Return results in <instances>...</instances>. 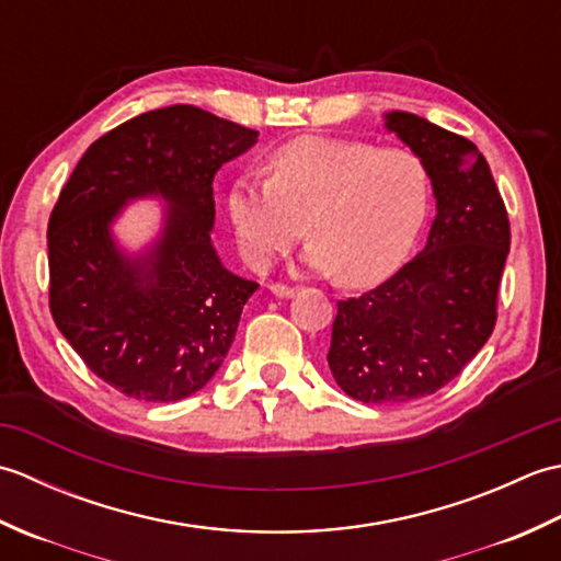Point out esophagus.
Wrapping results in <instances>:
<instances>
[{"label":"esophagus","instance_id":"34e87169","mask_svg":"<svg viewBox=\"0 0 561 561\" xmlns=\"http://www.w3.org/2000/svg\"><path fill=\"white\" fill-rule=\"evenodd\" d=\"M270 291L274 296H279V299H289V296H294V287H289V284H279V282L270 284Z\"/></svg>","mask_w":561,"mask_h":561}]
</instances>
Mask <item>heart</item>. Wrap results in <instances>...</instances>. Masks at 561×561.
<instances>
[{
	"label": "heart",
	"mask_w": 561,
	"mask_h": 561,
	"mask_svg": "<svg viewBox=\"0 0 561 561\" xmlns=\"http://www.w3.org/2000/svg\"><path fill=\"white\" fill-rule=\"evenodd\" d=\"M226 207L250 267H267L306 224V265L362 287L410 253L428 207V173L402 147L296 137L270 153L267 181L238 175Z\"/></svg>",
	"instance_id": "obj_1"
}]
</instances>
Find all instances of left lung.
I'll use <instances>...</instances> for the list:
<instances>
[{
    "mask_svg": "<svg viewBox=\"0 0 561 561\" xmlns=\"http://www.w3.org/2000/svg\"><path fill=\"white\" fill-rule=\"evenodd\" d=\"M386 121L426 165L436 219L424 250L392 277L337 301L328 364L366 404L432 396L462 371L496 325L511 245L506 205L480 149L412 113Z\"/></svg>",
    "mask_w": 561,
    "mask_h": 561,
    "instance_id": "1",
    "label": "left lung"
}]
</instances>
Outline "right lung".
I'll use <instances>...</instances> for the list:
<instances>
[{
  "label": "right lung",
  "mask_w": 561,
  "mask_h": 561,
  "mask_svg": "<svg viewBox=\"0 0 561 561\" xmlns=\"http://www.w3.org/2000/svg\"><path fill=\"white\" fill-rule=\"evenodd\" d=\"M257 133L195 105L141 113L99 137L47 221L50 313L103 383L141 402H178L207 386L257 284L211 245L214 175ZM161 194L164 236L139 261L110 238L127 198Z\"/></svg>",
  "instance_id": "obj_1"
}]
</instances>
